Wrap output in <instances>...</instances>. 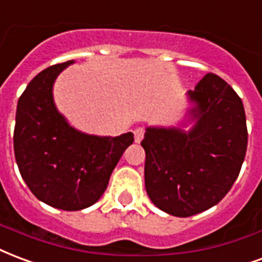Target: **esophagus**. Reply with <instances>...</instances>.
Wrapping results in <instances>:
<instances>
[{
    "instance_id": "esophagus-1",
    "label": "esophagus",
    "mask_w": 262,
    "mask_h": 262,
    "mask_svg": "<svg viewBox=\"0 0 262 262\" xmlns=\"http://www.w3.org/2000/svg\"><path fill=\"white\" fill-rule=\"evenodd\" d=\"M144 133H146V130L143 127H137L136 130H135V141L140 143L143 140V137H144Z\"/></svg>"
}]
</instances>
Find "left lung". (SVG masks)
I'll use <instances>...</instances> for the list:
<instances>
[{"instance_id":"obj_1","label":"left lung","mask_w":262,"mask_h":262,"mask_svg":"<svg viewBox=\"0 0 262 262\" xmlns=\"http://www.w3.org/2000/svg\"><path fill=\"white\" fill-rule=\"evenodd\" d=\"M187 98L193 104L187 110V122H194L190 130L150 126L141 141L147 194L160 210L180 218L224 199L247 150L245 106L224 79L207 73Z\"/></svg>"}]
</instances>
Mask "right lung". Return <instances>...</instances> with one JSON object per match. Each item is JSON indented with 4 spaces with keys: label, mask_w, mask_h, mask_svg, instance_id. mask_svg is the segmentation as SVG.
Listing matches in <instances>:
<instances>
[{
    "label": "right lung",
    "mask_w": 262,
    "mask_h": 262,
    "mask_svg": "<svg viewBox=\"0 0 262 262\" xmlns=\"http://www.w3.org/2000/svg\"><path fill=\"white\" fill-rule=\"evenodd\" d=\"M75 61L44 69L17 101L13 150L17 168L38 200L63 211H79L98 201L112 170L135 137L96 136L77 130L58 111L52 87Z\"/></svg>",
    "instance_id": "obj_1"
}]
</instances>
